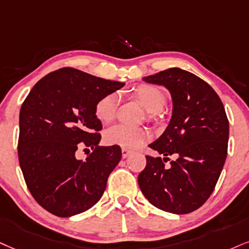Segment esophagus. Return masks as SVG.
I'll return each mask as SVG.
<instances>
[{
  "label": "esophagus",
  "mask_w": 249,
  "mask_h": 249,
  "mask_svg": "<svg viewBox=\"0 0 249 249\" xmlns=\"http://www.w3.org/2000/svg\"><path fill=\"white\" fill-rule=\"evenodd\" d=\"M130 150H128V149H124V148H122V158H127L128 156L130 155Z\"/></svg>",
  "instance_id": "obj_1"
}]
</instances>
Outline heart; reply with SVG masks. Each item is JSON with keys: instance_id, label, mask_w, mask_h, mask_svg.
I'll list each match as a JSON object with an SVG mask.
<instances>
[{"instance_id": "1", "label": "heart", "mask_w": 249, "mask_h": 249, "mask_svg": "<svg viewBox=\"0 0 249 249\" xmlns=\"http://www.w3.org/2000/svg\"><path fill=\"white\" fill-rule=\"evenodd\" d=\"M135 99L155 118L166 105V94L160 89L150 84H141L133 92ZM119 104L118 93H108L101 97L94 106V114L99 121L109 124L115 118ZM150 139V131L145 128H133L124 124H115L105 131V142L109 145H119L124 149H136Z\"/></svg>"}]
</instances>
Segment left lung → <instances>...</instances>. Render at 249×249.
Returning <instances> with one entry per match:
<instances>
[{
  "label": "left lung",
  "instance_id": "1",
  "mask_svg": "<svg viewBox=\"0 0 249 249\" xmlns=\"http://www.w3.org/2000/svg\"><path fill=\"white\" fill-rule=\"evenodd\" d=\"M143 79L170 90L173 114L164 134L149 145L165 158L145 156L139 186L158 209L189 213L213 194L228 156L225 108L207 82L186 70L170 68ZM172 154L178 158L166 165Z\"/></svg>",
  "mask_w": 249,
  "mask_h": 249
}]
</instances>
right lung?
<instances>
[{
	"instance_id": "right-lung-1",
	"label": "right lung",
	"mask_w": 249,
	"mask_h": 249,
	"mask_svg": "<svg viewBox=\"0 0 249 249\" xmlns=\"http://www.w3.org/2000/svg\"><path fill=\"white\" fill-rule=\"evenodd\" d=\"M124 85L67 67L46 75L27 94L19 112L18 159L31 195L48 213L73 216L103 196L122 152L119 145H99L103 124L94 106ZM85 146L92 152L78 161L75 150Z\"/></svg>"
}]
</instances>
